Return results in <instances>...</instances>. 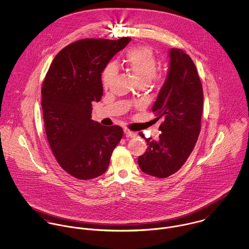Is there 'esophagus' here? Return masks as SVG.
Listing matches in <instances>:
<instances>
[{"label":"esophagus","mask_w":249,"mask_h":249,"mask_svg":"<svg viewBox=\"0 0 249 249\" xmlns=\"http://www.w3.org/2000/svg\"><path fill=\"white\" fill-rule=\"evenodd\" d=\"M124 134H125L127 137L134 138V137L136 136V133H135V132H133V131H131V130H129L128 128H124Z\"/></svg>","instance_id":"34e87169"}]
</instances>
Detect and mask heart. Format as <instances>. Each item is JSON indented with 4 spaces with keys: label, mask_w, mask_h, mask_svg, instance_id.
<instances>
[{
    "label": "heart",
    "mask_w": 249,
    "mask_h": 249,
    "mask_svg": "<svg viewBox=\"0 0 249 249\" xmlns=\"http://www.w3.org/2000/svg\"><path fill=\"white\" fill-rule=\"evenodd\" d=\"M125 63L140 84H147L157 71V59L153 51L144 46L130 49L125 55ZM117 65L109 63L103 72V85L109 87L117 74Z\"/></svg>",
    "instance_id": "b5f03b06"
}]
</instances>
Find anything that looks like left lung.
Wrapping results in <instances>:
<instances>
[{
  "mask_svg": "<svg viewBox=\"0 0 249 249\" xmlns=\"http://www.w3.org/2000/svg\"><path fill=\"white\" fill-rule=\"evenodd\" d=\"M170 68L152 107L159 126L158 140L144 138L146 151L138 157L141 171L166 178L184 165L197 141L203 109V90L192 58L181 49H171Z\"/></svg>",
  "mask_w": 249,
  "mask_h": 249,
  "instance_id": "obj_1",
  "label": "left lung"
}]
</instances>
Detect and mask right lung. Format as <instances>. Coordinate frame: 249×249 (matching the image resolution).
<instances>
[{"instance_id":"obj_1","label":"right lung","mask_w":249,"mask_h":249,"mask_svg":"<svg viewBox=\"0 0 249 249\" xmlns=\"http://www.w3.org/2000/svg\"><path fill=\"white\" fill-rule=\"evenodd\" d=\"M130 40L73 42L56 54L46 74L41 91L46 135L56 161L73 178L104 175L123 137L121 126H104L91 113L92 103L103 96L102 72Z\"/></svg>"}]
</instances>
